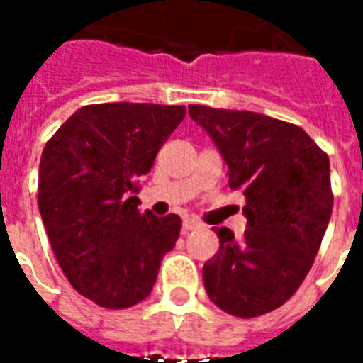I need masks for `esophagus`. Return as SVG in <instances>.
<instances>
[{
  "label": "esophagus",
  "instance_id": "esophagus-1",
  "mask_svg": "<svg viewBox=\"0 0 363 363\" xmlns=\"http://www.w3.org/2000/svg\"><path fill=\"white\" fill-rule=\"evenodd\" d=\"M199 228H203V223L197 222L195 218H185L184 220V233H187V231H193V230H199Z\"/></svg>",
  "mask_w": 363,
  "mask_h": 363
}]
</instances>
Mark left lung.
Returning a JSON list of instances; mask_svg holds the SVG:
<instances>
[{"instance_id": "left-lung-1", "label": "left lung", "mask_w": 363, "mask_h": 363, "mask_svg": "<svg viewBox=\"0 0 363 363\" xmlns=\"http://www.w3.org/2000/svg\"><path fill=\"white\" fill-rule=\"evenodd\" d=\"M245 195L247 230L216 228L220 249L203 266L206 295L237 318L268 314L308 275L333 211L329 157L302 128L250 111L189 105Z\"/></svg>"}]
</instances>
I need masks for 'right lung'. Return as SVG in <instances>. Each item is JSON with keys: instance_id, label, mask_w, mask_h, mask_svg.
<instances>
[{"instance_id": "1", "label": "right lung", "mask_w": 363, "mask_h": 363, "mask_svg": "<svg viewBox=\"0 0 363 363\" xmlns=\"http://www.w3.org/2000/svg\"><path fill=\"white\" fill-rule=\"evenodd\" d=\"M185 107L101 103L78 108L45 143L38 206L70 285L95 304L130 308L149 296L182 218L140 212L138 178Z\"/></svg>"}]
</instances>
